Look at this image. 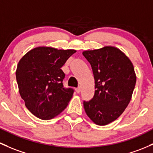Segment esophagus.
Returning <instances> with one entry per match:
<instances>
[{"instance_id":"34e87169","label":"esophagus","mask_w":153,"mask_h":153,"mask_svg":"<svg viewBox=\"0 0 153 153\" xmlns=\"http://www.w3.org/2000/svg\"><path fill=\"white\" fill-rule=\"evenodd\" d=\"M81 87H78V88H76V89H75V91H76L77 93H80L81 92Z\"/></svg>"}]
</instances>
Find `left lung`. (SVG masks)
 Returning <instances> with one entry per match:
<instances>
[{"label":"left lung","instance_id":"1","mask_svg":"<svg viewBox=\"0 0 153 153\" xmlns=\"http://www.w3.org/2000/svg\"><path fill=\"white\" fill-rule=\"evenodd\" d=\"M83 55L91 64L94 78V95L84 101L83 107L90 120L106 125L117 120L131 101L136 82L131 61L113 46L85 51Z\"/></svg>","mask_w":153,"mask_h":153}]
</instances>
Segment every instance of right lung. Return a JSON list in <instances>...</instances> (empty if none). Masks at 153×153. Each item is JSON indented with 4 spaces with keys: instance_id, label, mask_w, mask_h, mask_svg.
Returning a JSON list of instances; mask_svg holds the SVG:
<instances>
[{
    "instance_id": "add662e5",
    "label": "right lung",
    "mask_w": 153,
    "mask_h": 153,
    "mask_svg": "<svg viewBox=\"0 0 153 153\" xmlns=\"http://www.w3.org/2000/svg\"><path fill=\"white\" fill-rule=\"evenodd\" d=\"M75 52L41 46L31 49L19 61L16 70L19 92L35 117L51 120L68 105L74 90L64 88L65 75L61 67Z\"/></svg>"
}]
</instances>
